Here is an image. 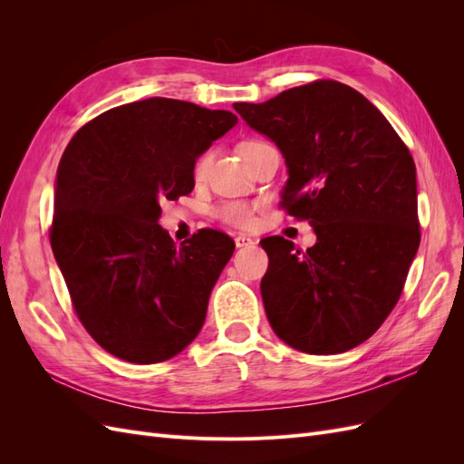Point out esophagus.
<instances>
[{
	"mask_svg": "<svg viewBox=\"0 0 464 464\" xmlns=\"http://www.w3.org/2000/svg\"><path fill=\"white\" fill-rule=\"evenodd\" d=\"M234 242H236V247H251V246H256V242L251 240V237L244 236V234H237L234 237Z\"/></svg>",
	"mask_w": 464,
	"mask_h": 464,
	"instance_id": "esophagus-1",
	"label": "esophagus"
}]
</instances>
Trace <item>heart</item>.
Returning a JSON list of instances; mask_svg holds the SVG:
<instances>
[{
  "instance_id": "heart-1",
  "label": "heart",
  "mask_w": 464,
  "mask_h": 464,
  "mask_svg": "<svg viewBox=\"0 0 464 464\" xmlns=\"http://www.w3.org/2000/svg\"><path fill=\"white\" fill-rule=\"evenodd\" d=\"M259 145V141H249L242 147V152H246L247 149ZM208 166H210V152H203L201 157H198L193 164V179L195 181H203L207 178L208 172ZM217 215L222 222L232 224V227L237 228H249L251 224L256 222V215H254V208L246 203H237V201H228V203H222L217 208Z\"/></svg>"
}]
</instances>
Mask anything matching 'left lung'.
<instances>
[{"mask_svg": "<svg viewBox=\"0 0 464 464\" xmlns=\"http://www.w3.org/2000/svg\"><path fill=\"white\" fill-rule=\"evenodd\" d=\"M288 168L283 205L310 220L315 246L261 240L269 269L261 296L280 341L341 354L368 341L399 302L420 246L411 150L366 96L314 81L261 104L234 102Z\"/></svg>", "mask_w": 464, "mask_h": 464, "instance_id": "1", "label": "left lung"}]
</instances>
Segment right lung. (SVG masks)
<instances>
[{
    "instance_id": "add662e5",
    "label": "right lung",
    "mask_w": 464,
    "mask_h": 464,
    "mask_svg": "<svg viewBox=\"0 0 464 464\" xmlns=\"http://www.w3.org/2000/svg\"><path fill=\"white\" fill-rule=\"evenodd\" d=\"M236 123L228 110L154 96L104 111L69 141L50 244L82 327L116 358L164 362L199 334L236 246L207 228L178 247L160 201L191 193L195 160Z\"/></svg>"
}]
</instances>
